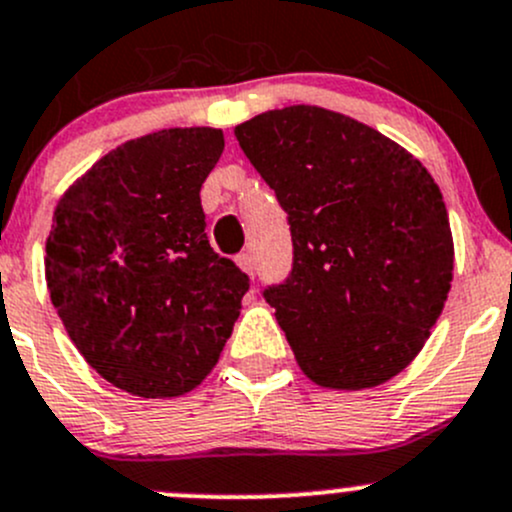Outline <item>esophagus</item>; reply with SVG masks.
<instances>
[{"mask_svg": "<svg viewBox=\"0 0 512 512\" xmlns=\"http://www.w3.org/2000/svg\"><path fill=\"white\" fill-rule=\"evenodd\" d=\"M235 262L240 265V270H245L250 277L255 275V260H252L250 252H240V255L235 257Z\"/></svg>", "mask_w": 512, "mask_h": 512, "instance_id": "34e87169", "label": "esophagus"}]
</instances>
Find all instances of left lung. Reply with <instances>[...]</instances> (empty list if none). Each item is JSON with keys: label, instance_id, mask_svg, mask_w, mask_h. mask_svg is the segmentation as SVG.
I'll return each mask as SVG.
<instances>
[{"label": "left lung", "instance_id": "1", "mask_svg": "<svg viewBox=\"0 0 512 512\" xmlns=\"http://www.w3.org/2000/svg\"><path fill=\"white\" fill-rule=\"evenodd\" d=\"M275 190L292 270L265 299L299 369L327 389H371L414 361L453 280V237L428 170L374 128L317 106L235 128Z\"/></svg>", "mask_w": 512, "mask_h": 512}]
</instances>
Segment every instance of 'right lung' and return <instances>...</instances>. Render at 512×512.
<instances>
[{
	"label": "right lung",
	"instance_id": "obj_1",
	"mask_svg": "<svg viewBox=\"0 0 512 512\" xmlns=\"http://www.w3.org/2000/svg\"><path fill=\"white\" fill-rule=\"evenodd\" d=\"M218 128H168L103 156L54 210L46 285L71 342L128 394L170 399L218 364L250 277L205 235Z\"/></svg>",
	"mask_w": 512,
	"mask_h": 512
}]
</instances>
